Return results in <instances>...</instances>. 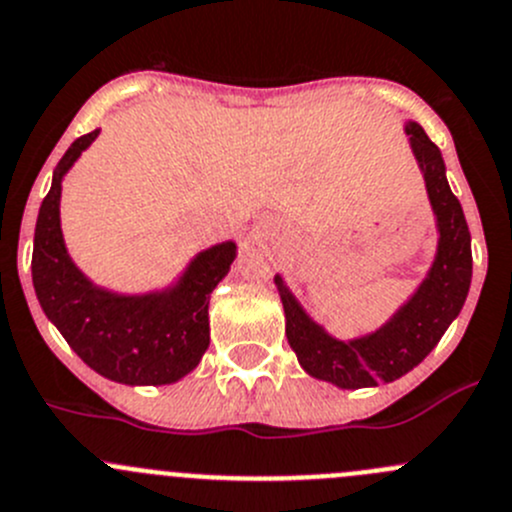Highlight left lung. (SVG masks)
I'll list each match as a JSON object with an SVG mask.
<instances>
[{"label":"left lung","mask_w":512,"mask_h":512,"mask_svg":"<svg viewBox=\"0 0 512 512\" xmlns=\"http://www.w3.org/2000/svg\"><path fill=\"white\" fill-rule=\"evenodd\" d=\"M403 130L423 175L438 242L425 277L393 315L365 335L342 340L302 307L282 272L275 275L285 310V335L297 362L310 377L340 390L375 388L418 367L460 315L473 280L470 230L463 207L448 185L443 155L418 122L405 119Z\"/></svg>","instance_id":"left-lung-1"}]
</instances>
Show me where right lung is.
<instances>
[{"mask_svg": "<svg viewBox=\"0 0 512 512\" xmlns=\"http://www.w3.org/2000/svg\"><path fill=\"white\" fill-rule=\"evenodd\" d=\"M99 130L72 142L54 167L34 227L32 282L47 320L97 375L122 385H172L210 347V295L237 257V242L200 250L165 287L119 292L97 285L64 242L62 182Z\"/></svg>", "mask_w": 512, "mask_h": 512, "instance_id": "add662e5", "label": "right lung"}]
</instances>
